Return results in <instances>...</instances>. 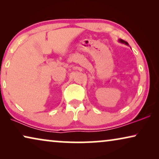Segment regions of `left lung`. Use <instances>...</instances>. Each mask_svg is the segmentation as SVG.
Wrapping results in <instances>:
<instances>
[{
  "label": "left lung",
  "instance_id": "1",
  "mask_svg": "<svg viewBox=\"0 0 159 159\" xmlns=\"http://www.w3.org/2000/svg\"><path fill=\"white\" fill-rule=\"evenodd\" d=\"M119 42H120V43H124V44H125V45H129V44H128V43H127V42H126V41L123 40H121V39H119Z\"/></svg>",
  "mask_w": 159,
  "mask_h": 159
}]
</instances>
